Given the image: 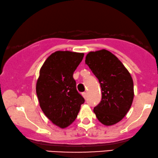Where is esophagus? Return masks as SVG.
Masks as SVG:
<instances>
[{
    "mask_svg": "<svg viewBox=\"0 0 158 158\" xmlns=\"http://www.w3.org/2000/svg\"><path fill=\"white\" fill-rule=\"evenodd\" d=\"M81 95H82V96L83 97H84L85 98H87V93L86 92H84V93H82V94H81Z\"/></svg>",
    "mask_w": 158,
    "mask_h": 158,
    "instance_id": "34e87169",
    "label": "esophagus"
}]
</instances>
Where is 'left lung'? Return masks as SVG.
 I'll list each match as a JSON object with an SVG mask.
<instances>
[{
  "label": "left lung",
  "mask_w": 158,
  "mask_h": 158,
  "mask_svg": "<svg viewBox=\"0 0 158 158\" xmlns=\"http://www.w3.org/2000/svg\"><path fill=\"white\" fill-rule=\"evenodd\" d=\"M86 63L102 87V101L94 112L105 126L115 124L130 110L134 98L133 80L122 62L109 51H90Z\"/></svg>",
  "instance_id": "left-lung-1"
}]
</instances>
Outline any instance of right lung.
<instances>
[{"label":"right lung","instance_id":"1","mask_svg":"<svg viewBox=\"0 0 158 158\" xmlns=\"http://www.w3.org/2000/svg\"><path fill=\"white\" fill-rule=\"evenodd\" d=\"M83 57V53L58 51L47 58L40 70L36 85L40 106L49 120L62 129L75 121L85 102L73 77Z\"/></svg>","mask_w":158,"mask_h":158}]
</instances>
